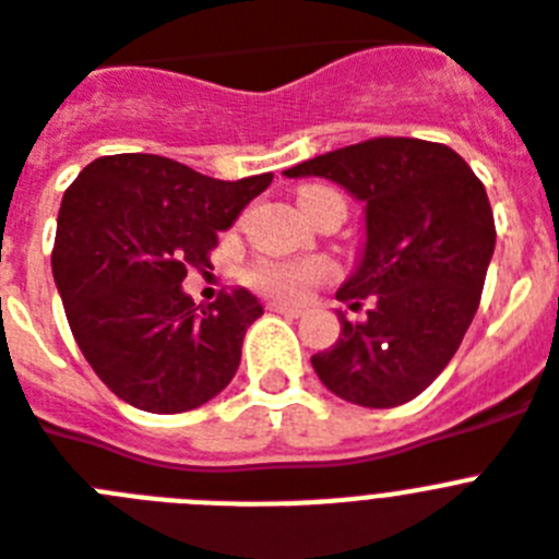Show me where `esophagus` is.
Returning <instances> with one entry per match:
<instances>
[{
    "label": "esophagus",
    "instance_id": "obj_1",
    "mask_svg": "<svg viewBox=\"0 0 559 559\" xmlns=\"http://www.w3.org/2000/svg\"><path fill=\"white\" fill-rule=\"evenodd\" d=\"M272 312H281V316H289V318H301L304 309L301 307H293V304H270Z\"/></svg>",
    "mask_w": 559,
    "mask_h": 559
}]
</instances>
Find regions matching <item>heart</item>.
Wrapping results in <instances>:
<instances>
[{
    "label": "heart",
    "instance_id": "heart-1",
    "mask_svg": "<svg viewBox=\"0 0 559 559\" xmlns=\"http://www.w3.org/2000/svg\"><path fill=\"white\" fill-rule=\"evenodd\" d=\"M321 190L323 187H307L298 201ZM332 275H335V266L326 258H304V261H261V264L250 266L247 281L252 289L278 298V301H304L309 289Z\"/></svg>",
    "mask_w": 559,
    "mask_h": 559
}]
</instances>
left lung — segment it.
<instances>
[{
    "mask_svg": "<svg viewBox=\"0 0 559 559\" xmlns=\"http://www.w3.org/2000/svg\"><path fill=\"white\" fill-rule=\"evenodd\" d=\"M321 176L367 210V243L337 301L341 335L312 355V369L337 397L369 409L409 403L438 378L480 307L495 252V215L480 178L452 147L424 139H369L284 170Z\"/></svg>",
    "mask_w": 559,
    "mask_h": 559,
    "instance_id": "obj_1",
    "label": "left lung"
}]
</instances>
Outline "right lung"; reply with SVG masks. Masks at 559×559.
I'll use <instances>...</instances> for the list:
<instances>
[{
  "label": "right lung",
  "instance_id": "right-lung-1",
  "mask_svg": "<svg viewBox=\"0 0 559 559\" xmlns=\"http://www.w3.org/2000/svg\"><path fill=\"white\" fill-rule=\"evenodd\" d=\"M272 173L222 181L153 153L102 156L59 207L50 264L79 349L112 395L176 415L213 401L264 307L247 289L195 307L187 270H207L218 233Z\"/></svg>",
  "mask_w": 559,
  "mask_h": 559
}]
</instances>
